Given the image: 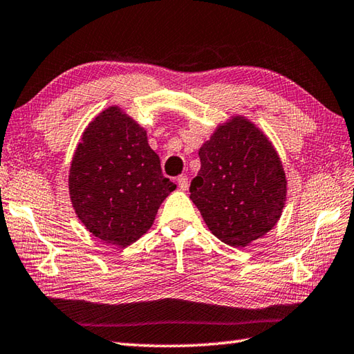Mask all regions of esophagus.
<instances>
[{"mask_svg":"<svg viewBox=\"0 0 354 354\" xmlns=\"http://www.w3.org/2000/svg\"><path fill=\"white\" fill-rule=\"evenodd\" d=\"M176 181H178L179 189L187 190V187H189V178H187V175H179Z\"/></svg>","mask_w":354,"mask_h":354,"instance_id":"34e87169","label":"esophagus"}]
</instances>
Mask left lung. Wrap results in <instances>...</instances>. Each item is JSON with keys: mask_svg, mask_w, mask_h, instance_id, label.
<instances>
[{"mask_svg": "<svg viewBox=\"0 0 354 354\" xmlns=\"http://www.w3.org/2000/svg\"><path fill=\"white\" fill-rule=\"evenodd\" d=\"M199 159L190 199L214 236L245 247L272 230L286 203L287 181L278 153L259 129L233 118L199 149Z\"/></svg>", "mask_w": 354, "mask_h": 354, "instance_id": "left-lung-1", "label": "left lung"}]
</instances>
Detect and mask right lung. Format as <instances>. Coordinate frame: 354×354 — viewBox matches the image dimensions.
Wrapping results in <instances>:
<instances>
[{"mask_svg":"<svg viewBox=\"0 0 354 354\" xmlns=\"http://www.w3.org/2000/svg\"><path fill=\"white\" fill-rule=\"evenodd\" d=\"M175 189L145 131L120 109L104 110L90 122L68 175L75 212L90 233L107 244L130 245Z\"/></svg>","mask_w":354,"mask_h":354,"instance_id":"1","label":"right lung"}]
</instances>
